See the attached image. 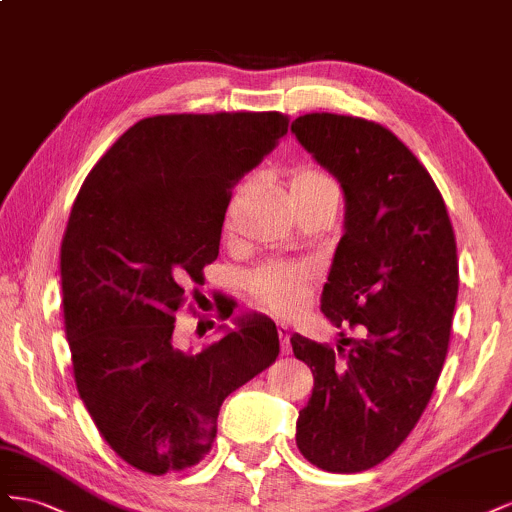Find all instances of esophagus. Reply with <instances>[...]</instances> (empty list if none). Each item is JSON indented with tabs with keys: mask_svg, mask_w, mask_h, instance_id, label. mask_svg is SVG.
<instances>
[{
	"mask_svg": "<svg viewBox=\"0 0 512 512\" xmlns=\"http://www.w3.org/2000/svg\"><path fill=\"white\" fill-rule=\"evenodd\" d=\"M279 339H281V352L287 356L291 352V343H289L291 334H289V330L285 326H279Z\"/></svg>",
	"mask_w": 512,
	"mask_h": 512,
	"instance_id": "1",
	"label": "esophagus"
}]
</instances>
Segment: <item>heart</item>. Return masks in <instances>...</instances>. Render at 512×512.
<instances>
[{
    "label": "heart",
    "mask_w": 512,
    "mask_h": 512,
    "mask_svg": "<svg viewBox=\"0 0 512 512\" xmlns=\"http://www.w3.org/2000/svg\"><path fill=\"white\" fill-rule=\"evenodd\" d=\"M287 186L291 201H300L332 184L321 171L309 165H298L291 169ZM248 188H251V182H244L227 201L223 223L227 233L236 229L238 212ZM319 276V266L313 261H266L246 274V289L259 309L279 317H291L309 302Z\"/></svg>",
    "instance_id": "1"
}]
</instances>
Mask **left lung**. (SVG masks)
<instances>
[{
	"label": "left lung",
	"instance_id": "1",
	"mask_svg": "<svg viewBox=\"0 0 512 512\" xmlns=\"http://www.w3.org/2000/svg\"><path fill=\"white\" fill-rule=\"evenodd\" d=\"M291 130L343 186L345 233L321 311L360 332L347 350L291 337L315 377L296 444L321 470L356 474L405 442L440 379L459 291L455 231L431 173L386 126L306 113Z\"/></svg>",
	"mask_w": 512,
	"mask_h": 512
}]
</instances>
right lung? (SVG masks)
<instances>
[{"instance_id": "obj_1", "label": "right lung", "mask_w": 512, "mask_h": 512, "mask_svg": "<svg viewBox=\"0 0 512 512\" xmlns=\"http://www.w3.org/2000/svg\"><path fill=\"white\" fill-rule=\"evenodd\" d=\"M279 111L143 118L87 173L64 231V328L79 397L145 474L208 455L223 401L279 356L268 317L184 352L175 313L218 257L231 191L281 137ZM236 304L216 306L221 321Z\"/></svg>"}]
</instances>
